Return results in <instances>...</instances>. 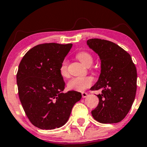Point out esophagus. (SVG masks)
<instances>
[{
  "instance_id": "1",
  "label": "esophagus",
  "mask_w": 147,
  "mask_h": 147,
  "mask_svg": "<svg viewBox=\"0 0 147 147\" xmlns=\"http://www.w3.org/2000/svg\"><path fill=\"white\" fill-rule=\"evenodd\" d=\"M82 97H83V98H85V97H86L88 96V93H87V92H83L82 93Z\"/></svg>"
}]
</instances>
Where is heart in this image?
I'll list each match as a JSON object with an SVG mask.
<instances>
[{
    "instance_id": "b5f03b06",
    "label": "heart",
    "mask_w": 147,
    "mask_h": 147,
    "mask_svg": "<svg viewBox=\"0 0 147 147\" xmlns=\"http://www.w3.org/2000/svg\"><path fill=\"white\" fill-rule=\"evenodd\" d=\"M77 58L80 62H82L86 66H90L93 61L92 55L88 52L82 51L77 53ZM59 72L61 75L63 77H67L68 76V61L64 59L61 63L59 67ZM94 79L91 76H86V77H76L70 79L68 82V89L71 90L82 92L88 88L92 85Z\"/></svg>"
}]
</instances>
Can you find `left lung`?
I'll use <instances>...</instances> for the list:
<instances>
[{
	"instance_id": "left-lung-1",
	"label": "left lung",
	"mask_w": 147,
	"mask_h": 147,
	"mask_svg": "<svg viewBox=\"0 0 147 147\" xmlns=\"http://www.w3.org/2000/svg\"><path fill=\"white\" fill-rule=\"evenodd\" d=\"M87 44L99 56L101 73L91 90H102L97 95L98 106L91 111L102 124L122 121L129 112L137 90V70L131 55L113 42L90 38Z\"/></svg>"
}]
</instances>
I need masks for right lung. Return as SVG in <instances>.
<instances>
[{
	"mask_svg": "<svg viewBox=\"0 0 147 147\" xmlns=\"http://www.w3.org/2000/svg\"><path fill=\"white\" fill-rule=\"evenodd\" d=\"M72 46V43L37 45L27 52L18 65L20 101L30 122L41 129L64 125L73 106L82 98L77 91L62 92L65 84L59 67Z\"/></svg>",
	"mask_w": 147,
	"mask_h": 147,
	"instance_id": "right-lung-1",
	"label": "right lung"
}]
</instances>
